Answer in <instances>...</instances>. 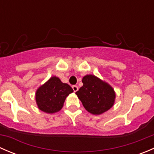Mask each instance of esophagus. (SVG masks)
Wrapping results in <instances>:
<instances>
[{"instance_id":"obj_1","label":"esophagus","mask_w":154,"mask_h":154,"mask_svg":"<svg viewBox=\"0 0 154 154\" xmlns=\"http://www.w3.org/2000/svg\"><path fill=\"white\" fill-rule=\"evenodd\" d=\"M72 88H73V90H74V92H76V91H77V90H78V86H73Z\"/></svg>"}]
</instances>
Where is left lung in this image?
Instances as JSON below:
<instances>
[{"label":"left lung","mask_w":154,"mask_h":154,"mask_svg":"<svg viewBox=\"0 0 154 154\" xmlns=\"http://www.w3.org/2000/svg\"><path fill=\"white\" fill-rule=\"evenodd\" d=\"M83 86L76 92L84 108L93 115H101L113 106L116 94L108 83L92 74L83 77Z\"/></svg>","instance_id":"left-lung-1"}]
</instances>
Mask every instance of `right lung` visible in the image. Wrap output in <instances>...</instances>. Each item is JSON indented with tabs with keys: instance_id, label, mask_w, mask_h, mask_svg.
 Instances as JSON below:
<instances>
[{
	"instance_id": "obj_1",
	"label": "right lung",
	"mask_w": 154,
	"mask_h": 154,
	"mask_svg": "<svg viewBox=\"0 0 154 154\" xmlns=\"http://www.w3.org/2000/svg\"><path fill=\"white\" fill-rule=\"evenodd\" d=\"M74 90L67 83H63L58 77L53 76L37 88L35 102L38 108L48 114L60 111L66 97Z\"/></svg>"
}]
</instances>
